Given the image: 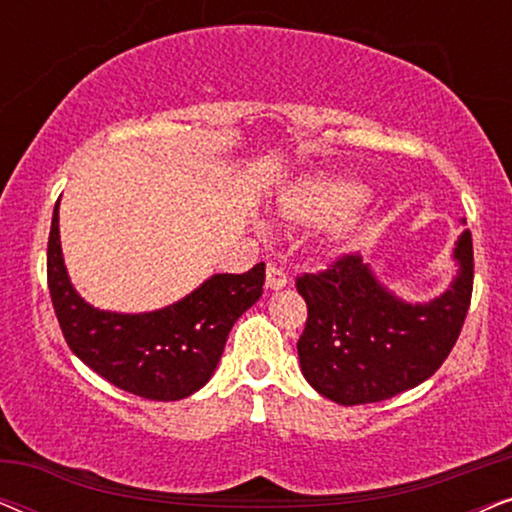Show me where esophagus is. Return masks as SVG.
<instances>
[{
    "mask_svg": "<svg viewBox=\"0 0 512 512\" xmlns=\"http://www.w3.org/2000/svg\"><path fill=\"white\" fill-rule=\"evenodd\" d=\"M286 282H289V279H286V272L279 268V265H268V270H265V286H268L270 291L284 289Z\"/></svg>",
    "mask_w": 512,
    "mask_h": 512,
    "instance_id": "esophagus-1",
    "label": "esophagus"
}]
</instances>
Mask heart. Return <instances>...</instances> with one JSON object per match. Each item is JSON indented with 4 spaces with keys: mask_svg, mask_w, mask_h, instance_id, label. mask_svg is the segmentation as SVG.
I'll list each match as a JSON object with an SVG mask.
<instances>
[{
    "mask_svg": "<svg viewBox=\"0 0 512 512\" xmlns=\"http://www.w3.org/2000/svg\"><path fill=\"white\" fill-rule=\"evenodd\" d=\"M368 195V188L354 177H335V174H314L293 188L284 200V209L289 219L296 223H324L335 216H342L359 205ZM359 233V221L354 216H345L333 228V242L340 249L352 247Z\"/></svg>",
    "mask_w": 512,
    "mask_h": 512,
    "instance_id": "1",
    "label": "heart"
}]
</instances>
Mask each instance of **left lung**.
Masks as SVG:
<instances>
[{"label": "left lung", "instance_id": "8db88e82", "mask_svg": "<svg viewBox=\"0 0 512 512\" xmlns=\"http://www.w3.org/2000/svg\"><path fill=\"white\" fill-rule=\"evenodd\" d=\"M452 261V282L424 303L396 296L359 256L300 277L296 286L307 303V324L298 359L310 387L333 403L361 405L387 401L429 380L452 352L471 305L468 228L454 242Z\"/></svg>", "mask_w": 512, "mask_h": 512}]
</instances>
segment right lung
I'll list each match as a JSON object with an SVG mask.
<instances>
[{
    "mask_svg": "<svg viewBox=\"0 0 512 512\" xmlns=\"http://www.w3.org/2000/svg\"><path fill=\"white\" fill-rule=\"evenodd\" d=\"M265 265L244 275H212L177 303L151 312L90 305L69 279L60 244V200L48 235V291L62 335L97 375L151 401H179L212 380L228 333L261 298Z\"/></svg>",
    "mask_w": 512,
    "mask_h": 512,
    "instance_id": "obj_1",
    "label": "right lung"
}]
</instances>
